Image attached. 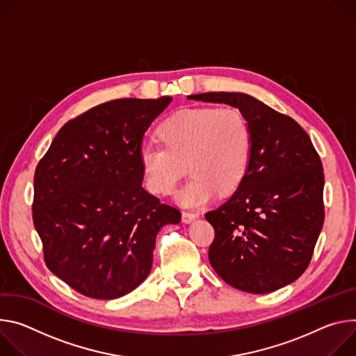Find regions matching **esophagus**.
Returning a JSON list of instances; mask_svg holds the SVG:
<instances>
[{
    "instance_id": "obj_1",
    "label": "esophagus",
    "mask_w": 356,
    "mask_h": 356,
    "mask_svg": "<svg viewBox=\"0 0 356 356\" xmlns=\"http://www.w3.org/2000/svg\"><path fill=\"white\" fill-rule=\"evenodd\" d=\"M196 218H198V213H195V212H186V211L182 212V222H184V223H191V222L195 220Z\"/></svg>"
}]
</instances>
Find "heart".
I'll use <instances>...</instances> for the list:
<instances>
[{"mask_svg": "<svg viewBox=\"0 0 356 356\" xmlns=\"http://www.w3.org/2000/svg\"><path fill=\"white\" fill-rule=\"evenodd\" d=\"M161 144L140 149V168L147 189L156 195L175 191L186 163L192 178L178 192L185 207H202L220 192L238 188L252 155V129L238 107L184 108L158 126Z\"/></svg>", "mask_w": 356, "mask_h": 356, "instance_id": "1", "label": "heart"}]
</instances>
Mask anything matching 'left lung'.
<instances>
[{
	"mask_svg": "<svg viewBox=\"0 0 356 356\" xmlns=\"http://www.w3.org/2000/svg\"><path fill=\"white\" fill-rule=\"evenodd\" d=\"M188 99L241 108L252 129V155L232 198L205 213L215 229L209 261L232 287L264 294L307 270L324 225V172L311 138L291 117L245 93Z\"/></svg>",
	"mask_w": 356,
	"mask_h": 356,
	"instance_id": "8db88e82",
	"label": "left lung"
}]
</instances>
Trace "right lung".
<instances>
[{"label":"right lung","mask_w":356,"mask_h":356,"mask_svg":"<svg viewBox=\"0 0 356 356\" xmlns=\"http://www.w3.org/2000/svg\"><path fill=\"white\" fill-rule=\"evenodd\" d=\"M172 102L117 99L69 120L38 163L33 226L48 268L96 300L123 297L152 266L156 233L179 209L143 188L144 133Z\"/></svg>","instance_id":"obj_1"}]
</instances>
